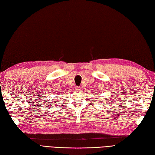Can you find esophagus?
Masks as SVG:
<instances>
[{"label":"esophagus","instance_id":"obj_1","mask_svg":"<svg viewBox=\"0 0 155 155\" xmlns=\"http://www.w3.org/2000/svg\"><path fill=\"white\" fill-rule=\"evenodd\" d=\"M77 90H78V91H81V90H82V88H81V86H78V87H77Z\"/></svg>","mask_w":155,"mask_h":155}]
</instances>
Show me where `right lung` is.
Instances as JSON below:
<instances>
[{
	"label": "right lung",
	"mask_w": 155,
	"mask_h": 155,
	"mask_svg": "<svg viewBox=\"0 0 155 155\" xmlns=\"http://www.w3.org/2000/svg\"><path fill=\"white\" fill-rule=\"evenodd\" d=\"M56 96H59V94H58V95H56Z\"/></svg>",
	"instance_id": "add662e5"
}]
</instances>
